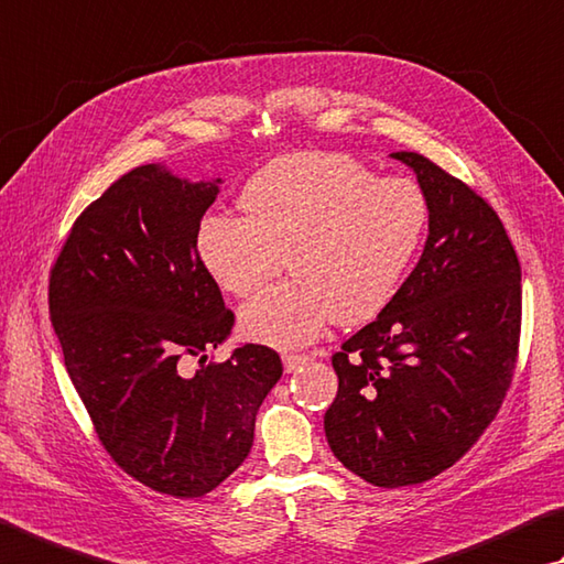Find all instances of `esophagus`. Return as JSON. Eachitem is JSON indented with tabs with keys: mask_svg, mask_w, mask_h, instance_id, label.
<instances>
[{
	"mask_svg": "<svg viewBox=\"0 0 564 564\" xmlns=\"http://www.w3.org/2000/svg\"><path fill=\"white\" fill-rule=\"evenodd\" d=\"M311 357L308 355H299V352H285L283 355V367H285V372H295V370H301V367L308 362Z\"/></svg>",
	"mask_w": 564,
	"mask_h": 564,
	"instance_id": "34e87169",
	"label": "esophagus"
}]
</instances>
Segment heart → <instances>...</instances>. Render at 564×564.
Masks as SVG:
<instances>
[{"mask_svg": "<svg viewBox=\"0 0 564 564\" xmlns=\"http://www.w3.org/2000/svg\"><path fill=\"white\" fill-rule=\"evenodd\" d=\"M243 217L212 214L197 253L221 291L251 295L281 273L295 279L243 305L251 340L295 347L337 317L365 323L382 313L422 247L429 199L416 182L377 180L340 155L279 158L247 182Z\"/></svg>", "mask_w": 564, "mask_h": 564, "instance_id": "heart-1", "label": "heart"}]
</instances>
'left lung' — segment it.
I'll use <instances>...</instances> for the list:
<instances>
[{"mask_svg":"<svg viewBox=\"0 0 564 564\" xmlns=\"http://www.w3.org/2000/svg\"><path fill=\"white\" fill-rule=\"evenodd\" d=\"M429 199L422 259L333 355L325 436L345 468L380 488L424 484L494 422L513 382L520 261L494 207L416 152H394Z\"/></svg>","mask_w":564,"mask_h":564,"instance_id":"obj_1","label":"left lung"}]
</instances>
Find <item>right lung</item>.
Segmentation results:
<instances>
[{"label":"right lung","instance_id":"obj_1","mask_svg":"<svg viewBox=\"0 0 564 564\" xmlns=\"http://www.w3.org/2000/svg\"><path fill=\"white\" fill-rule=\"evenodd\" d=\"M219 182L130 170L80 212L48 275L51 325L100 444L128 476L175 498L209 494L243 464L283 375L265 345L204 365L234 325L197 253Z\"/></svg>","mask_w":564,"mask_h":564}]
</instances>
